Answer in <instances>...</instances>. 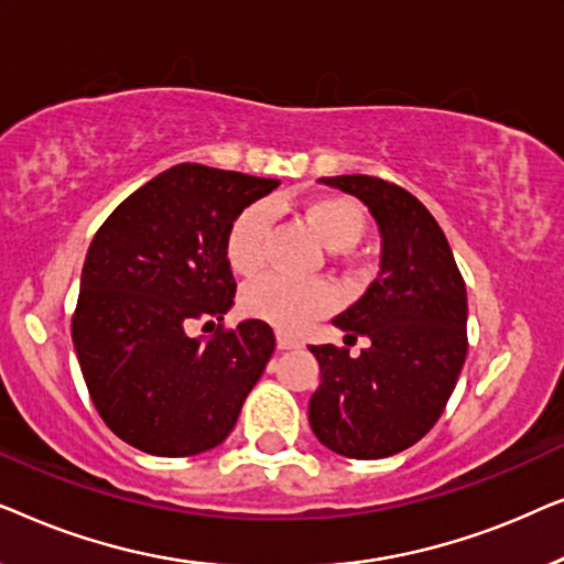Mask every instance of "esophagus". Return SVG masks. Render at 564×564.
<instances>
[{
	"label": "esophagus",
	"mask_w": 564,
	"mask_h": 564,
	"mask_svg": "<svg viewBox=\"0 0 564 564\" xmlns=\"http://www.w3.org/2000/svg\"><path fill=\"white\" fill-rule=\"evenodd\" d=\"M300 344L297 338H292V336H288V334H276V349L280 351H288V349H300Z\"/></svg>",
	"instance_id": "esophagus-1"
}]
</instances>
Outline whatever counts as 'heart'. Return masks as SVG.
I'll use <instances>...</instances> for the list:
<instances>
[{
  "instance_id": "heart-1",
  "label": "heart",
  "mask_w": 564,
  "mask_h": 564,
  "mask_svg": "<svg viewBox=\"0 0 564 564\" xmlns=\"http://www.w3.org/2000/svg\"><path fill=\"white\" fill-rule=\"evenodd\" d=\"M305 226L321 238L328 249H349L367 228V213L349 197H315L303 205ZM267 205H249L236 215L226 234V259L230 269L241 276L261 272L267 261ZM336 303V290L326 280H290L269 274L249 284L241 295L246 315L272 323L280 330H300L307 323L328 313Z\"/></svg>"
}]
</instances>
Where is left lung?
Segmentation results:
<instances>
[{
    "instance_id": "left-lung-1",
    "label": "left lung",
    "mask_w": 564,
    "mask_h": 564,
    "mask_svg": "<svg viewBox=\"0 0 564 564\" xmlns=\"http://www.w3.org/2000/svg\"><path fill=\"white\" fill-rule=\"evenodd\" d=\"M361 199L380 226V274L336 315L346 344L367 336L359 357L311 346L321 384L307 405L313 434L351 459H382L413 446L444 413L467 357V290L426 207L398 184L367 174L323 176Z\"/></svg>"
}]
</instances>
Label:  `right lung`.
I'll list each match as a JSON object with an SVG mask.
<instances>
[{"label":"right lung","instance_id":"1","mask_svg":"<svg viewBox=\"0 0 564 564\" xmlns=\"http://www.w3.org/2000/svg\"><path fill=\"white\" fill-rule=\"evenodd\" d=\"M176 164L115 207L84 259L72 338L91 403L115 436L156 457H192L234 431L274 351L264 321L223 328L236 297L226 234L276 187ZM207 319L205 343L186 328Z\"/></svg>","mask_w":564,"mask_h":564}]
</instances>
